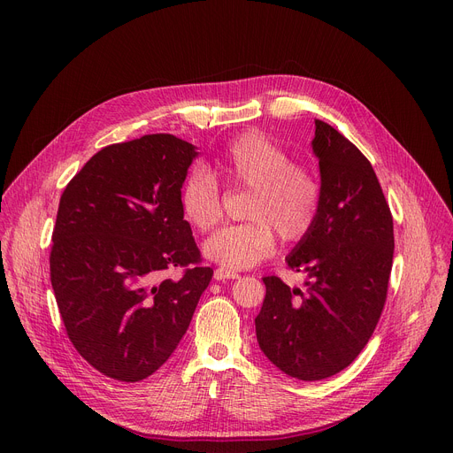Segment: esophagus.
<instances>
[{"label": "esophagus", "instance_id": "obj_1", "mask_svg": "<svg viewBox=\"0 0 453 453\" xmlns=\"http://www.w3.org/2000/svg\"><path fill=\"white\" fill-rule=\"evenodd\" d=\"M213 277H215V280H231V279H238L240 275L236 273V271H229V269H224V267H217Z\"/></svg>", "mask_w": 453, "mask_h": 453}]
</instances>
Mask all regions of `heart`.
<instances>
[{
	"label": "heart",
	"mask_w": 453,
	"mask_h": 453,
	"mask_svg": "<svg viewBox=\"0 0 453 453\" xmlns=\"http://www.w3.org/2000/svg\"><path fill=\"white\" fill-rule=\"evenodd\" d=\"M213 173L231 188L251 189L250 222L226 226L203 244L207 258L224 269H248L275 250V231L286 242L303 240L322 207V184L310 169L293 164L279 143L258 133L234 138L215 160ZM184 217L198 229H213L222 219V195L207 171L191 173L180 191Z\"/></svg>",
	"instance_id": "1"
}]
</instances>
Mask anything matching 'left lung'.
<instances>
[{"instance_id": "left-lung-1", "label": "left lung", "mask_w": 453, "mask_h": 453, "mask_svg": "<svg viewBox=\"0 0 453 453\" xmlns=\"http://www.w3.org/2000/svg\"><path fill=\"white\" fill-rule=\"evenodd\" d=\"M322 207L286 262L304 288L264 277L255 319L264 355L286 375L320 380L348 368L373 335L394 262V219L377 174L337 129L315 119Z\"/></svg>"}]
</instances>
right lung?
<instances>
[{
  "label": "right lung",
  "instance_id": "obj_1",
  "mask_svg": "<svg viewBox=\"0 0 453 453\" xmlns=\"http://www.w3.org/2000/svg\"><path fill=\"white\" fill-rule=\"evenodd\" d=\"M196 155L164 133L112 143L59 198L50 248L58 310L76 351L114 380H143L165 363L213 277L180 207ZM174 266L182 276L157 280Z\"/></svg>",
  "mask_w": 453,
  "mask_h": 453
}]
</instances>
